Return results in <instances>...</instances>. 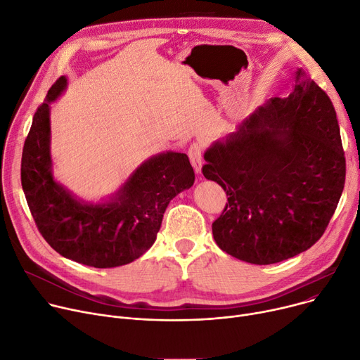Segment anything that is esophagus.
<instances>
[{
    "label": "esophagus",
    "instance_id": "obj_1",
    "mask_svg": "<svg viewBox=\"0 0 360 360\" xmlns=\"http://www.w3.org/2000/svg\"><path fill=\"white\" fill-rule=\"evenodd\" d=\"M202 151L203 148L200 143H192L188 148V158L193 164V168L196 174L202 173V165H203V158H202Z\"/></svg>",
    "mask_w": 360,
    "mask_h": 360
}]
</instances>
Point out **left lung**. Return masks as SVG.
Wrapping results in <instances>:
<instances>
[{
  "label": "left lung",
  "instance_id": "obj_1",
  "mask_svg": "<svg viewBox=\"0 0 360 360\" xmlns=\"http://www.w3.org/2000/svg\"><path fill=\"white\" fill-rule=\"evenodd\" d=\"M205 160L203 176L228 196L212 224L214 238L251 264L279 263L314 245L345 187L335 110L302 68L288 97L267 100L236 132L210 145Z\"/></svg>",
  "mask_w": 360,
  "mask_h": 360
}]
</instances>
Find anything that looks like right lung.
I'll use <instances>...</instances> for the list:
<instances>
[{
  "instance_id": "right-lung-1",
  "label": "right lung",
  "mask_w": 360,
  "mask_h": 360,
  "mask_svg": "<svg viewBox=\"0 0 360 360\" xmlns=\"http://www.w3.org/2000/svg\"><path fill=\"white\" fill-rule=\"evenodd\" d=\"M60 77L39 105L21 157V186L46 243L65 259L110 269L132 263L150 248L173 198L195 183L181 153L165 151L138 165L112 196L87 202L55 180L51 155V104L67 89Z\"/></svg>"
}]
</instances>
